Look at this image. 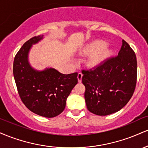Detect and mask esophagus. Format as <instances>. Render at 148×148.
<instances>
[{
	"label": "esophagus",
	"instance_id": "obj_1",
	"mask_svg": "<svg viewBox=\"0 0 148 148\" xmlns=\"http://www.w3.org/2000/svg\"><path fill=\"white\" fill-rule=\"evenodd\" d=\"M82 77H83V74H82V73L79 72V74H78V76H77L78 81H79V83L81 82V79H82Z\"/></svg>",
	"mask_w": 148,
	"mask_h": 148
}]
</instances>
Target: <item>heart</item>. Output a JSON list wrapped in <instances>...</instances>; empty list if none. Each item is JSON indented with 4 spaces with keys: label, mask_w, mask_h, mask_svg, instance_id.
Returning <instances> with one entry per match:
<instances>
[{
    "label": "heart",
    "mask_w": 148,
    "mask_h": 148,
    "mask_svg": "<svg viewBox=\"0 0 148 148\" xmlns=\"http://www.w3.org/2000/svg\"><path fill=\"white\" fill-rule=\"evenodd\" d=\"M84 52L86 54L92 53L88 59L87 64L90 67H95L111 55V51L107 48V44L103 41H96L88 45Z\"/></svg>",
    "instance_id": "1"
}]
</instances>
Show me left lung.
I'll list each match as a JSON object with an SVG mask.
<instances>
[{
    "mask_svg": "<svg viewBox=\"0 0 148 148\" xmlns=\"http://www.w3.org/2000/svg\"><path fill=\"white\" fill-rule=\"evenodd\" d=\"M82 73L88 111L101 116L112 114L123 108L133 95L137 79L136 56L123 40L117 56Z\"/></svg>",
    "mask_w": 148,
    "mask_h": 148,
    "instance_id": "8db88e82",
    "label": "left lung"
}]
</instances>
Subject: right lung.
Returning <instances> with one entry per match:
<instances>
[{"label":"right lung","mask_w":148,"mask_h":148,"mask_svg":"<svg viewBox=\"0 0 148 148\" xmlns=\"http://www.w3.org/2000/svg\"><path fill=\"white\" fill-rule=\"evenodd\" d=\"M43 39L35 36L23 44L15 56L13 74L21 101L30 111L45 118H53L64 111L66 100L78 83V73L61 74L53 68L34 69L28 62L32 45Z\"/></svg>","instance_id":"obj_1"}]
</instances>
